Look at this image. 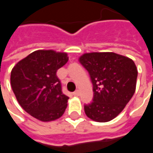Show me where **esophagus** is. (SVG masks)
Instances as JSON below:
<instances>
[{
    "label": "esophagus",
    "mask_w": 153,
    "mask_h": 153,
    "mask_svg": "<svg viewBox=\"0 0 153 153\" xmlns=\"http://www.w3.org/2000/svg\"><path fill=\"white\" fill-rule=\"evenodd\" d=\"M79 90H76V91H75V92H74V96H79Z\"/></svg>",
    "instance_id": "1"
}]
</instances>
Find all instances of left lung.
<instances>
[{"mask_svg": "<svg viewBox=\"0 0 153 153\" xmlns=\"http://www.w3.org/2000/svg\"><path fill=\"white\" fill-rule=\"evenodd\" d=\"M79 62L88 70L93 86V102L84 105L85 114L94 121L111 120L135 92L138 70L134 62L114 52L83 54Z\"/></svg>", "mask_w": 153, "mask_h": 153, "instance_id": "left-lung-1", "label": "left lung"}]
</instances>
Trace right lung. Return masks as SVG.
<instances>
[{
	"mask_svg": "<svg viewBox=\"0 0 153 153\" xmlns=\"http://www.w3.org/2000/svg\"><path fill=\"white\" fill-rule=\"evenodd\" d=\"M69 58L66 53L39 50L16 64L10 74L12 90L25 111L41 121L60 118L69 97L62 93L57 70Z\"/></svg>",
	"mask_w": 153,
	"mask_h": 153,
	"instance_id": "add662e5",
	"label": "right lung"
}]
</instances>
